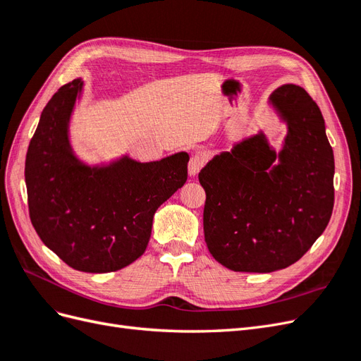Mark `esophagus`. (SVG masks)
I'll use <instances>...</instances> for the list:
<instances>
[{
    "label": "esophagus",
    "mask_w": 361,
    "mask_h": 361,
    "mask_svg": "<svg viewBox=\"0 0 361 361\" xmlns=\"http://www.w3.org/2000/svg\"><path fill=\"white\" fill-rule=\"evenodd\" d=\"M204 161L206 159H204V157L202 154H195V155L191 157V159L188 162L190 176H195V174H197L202 170V167L204 166Z\"/></svg>",
    "instance_id": "34e87169"
}]
</instances>
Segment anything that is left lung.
Returning <instances> with one entry per match:
<instances>
[{"mask_svg":"<svg viewBox=\"0 0 361 361\" xmlns=\"http://www.w3.org/2000/svg\"><path fill=\"white\" fill-rule=\"evenodd\" d=\"M269 104L288 126L280 152L260 130L199 173L206 245L232 271L272 272L295 264L333 212L334 155L319 106L295 84L279 87Z\"/></svg>","mask_w":361,"mask_h":361,"instance_id":"obj_1","label":"left lung"}]
</instances>
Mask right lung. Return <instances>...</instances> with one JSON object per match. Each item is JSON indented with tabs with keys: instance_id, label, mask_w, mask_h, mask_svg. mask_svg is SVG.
<instances>
[{
	"instance_id": "1",
	"label": "right lung",
	"mask_w": 361,
	"mask_h": 361,
	"mask_svg": "<svg viewBox=\"0 0 361 361\" xmlns=\"http://www.w3.org/2000/svg\"><path fill=\"white\" fill-rule=\"evenodd\" d=\"M82 85L60 87L40 114L25 159L28 209L43 244L69 267L111 272L145 253L157 209L187 182L190 157L82 162L69 138Z\"/></svg>"
}]
</instances>
